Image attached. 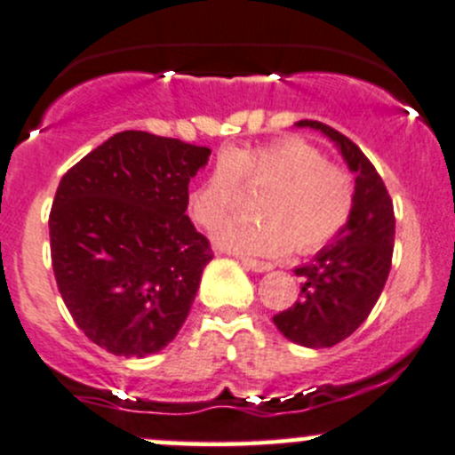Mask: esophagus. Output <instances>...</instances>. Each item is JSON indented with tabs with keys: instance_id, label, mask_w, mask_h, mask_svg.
Instances as JSON below:
<instances>
[{
	"instance_id": "obj_1",
	"label": "esophagus",
	"mask_w": 455,
	"mask_h": 455,
	"mask_svg": "<svg viewBox=\"0 0 455 455\" xmlns=\"http://www.w3.org/2000/svg\"><path fill=\"white\" fill-rule=\"evenodd\" d=\"M242 264H244V268L253 270V273H268V270H273V266H270L268 261H257V259H251V257H244Z\"/></svg>"
}]
</instances>
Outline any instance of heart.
<instances>
[{"instance_id": "b5f03b06", "label": "heart", "mask_w": 455, "mask_h": 455, "mask_svg": "<svg viewBox=\"0 0 455 455\" xmlns=\"http://www.w3.org/2000/svg\"><path fill=\"white\" fill-rule=\"evenodd\" d=\"M259 186L255 219L217 222L239 199L241 185ZM189 213L214 227L218 249L237 255L277 257L295 246L321 249L341 233L355 209V180L346 169L325 163L319 149L299 139L228 147L206 178L189 191Z\"/></svg>"}]
</instances>
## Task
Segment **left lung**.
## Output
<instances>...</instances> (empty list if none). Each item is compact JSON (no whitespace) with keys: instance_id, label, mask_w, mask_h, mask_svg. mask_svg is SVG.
I'll list each match as a JSON object with an SVG mask.
<instances>
[{"instance_id":"8db88e82","label":"left lung","mask_w":455,"mask_h":455,"mask_svg":"<svg viewBox=\"0 0 455 455\" xmlns=\"http://www.w3.org/2000/svg\"><path fill=\"white\" fill-rule=\"evenodd\" d=\"M334 142L355 176V209L330 244L297 266L301 299L273 316L279 332L304 347H332L350 337L374 308L387 282L394 253V204L374 164L350 139L319 121H299Z\"/></svg>"}]
</instances>
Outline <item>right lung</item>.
<instances>
[{
	"label": "right lung",
	"mask_w": 455,
	"mask_h": 455,
	"mask_svg": "<svg viewBox=\"0 0 455 455\" xmlns=\"http://www.w3.org/2000/svg\"><path fill=\"white\" fill-rule=\"evenodd\" d=\"M209 147L127 130L59 182L50 251L63 304L116 356H149L185 323L213 255L187 215Z\"/></svg>",
	"instance_id": "obj_1"
}]
</instances>
